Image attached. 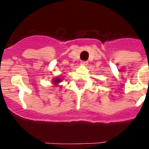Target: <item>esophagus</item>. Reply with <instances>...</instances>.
<instances>
[{
	"label": "esophagus",
	"mask_w": 149,
	"mask_h": 149,
	"mask_svg": "<svg viewBox=\"0 0 149 149\" xmlns=\"http://www.w3.org/2000/svg\"><path fill=\"white\" fill-rule=\"evenodd\" d=\"M81 64L83 65H86L88 64V62L87 61H81Z\"/></svg>",
	"instance_id": "obj_1"
}]
</instances>
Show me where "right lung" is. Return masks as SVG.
I'll list each match as a JSON object with an SVG mask.
<instances>
[{
  "label": "right lung",
  "instance_id": "add662e5",
  "mask_svg": "<svg viewBox=\"0 0 149 149\" xmlns=\"http://www.w3.org/2000/svg\"><path fill=\"white\" fill-rule=\"evenodd\" d=\"M60 82H62V79L60 77H56L53 80V84H55V85H57Z\"/></svg>",
  "mask_w": 149,
  "mask_h": 149
}]
</instances>
